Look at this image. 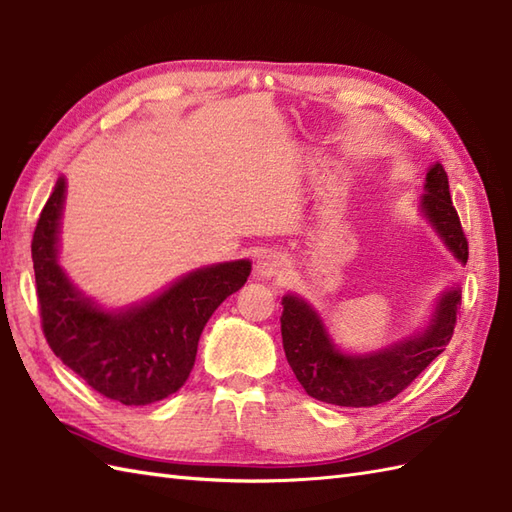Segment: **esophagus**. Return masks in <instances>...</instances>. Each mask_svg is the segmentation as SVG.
Wrapping results in <instances>:
<instances>
[{"mask_svg": "<svg viewBox=\"0 0 512 512\" xmlns=\"http://www.w3.org/2000/svg\"><path fill=\"white\" fill-rule=\"evenodd\" d=\"M284 259L275 253H264L262 257L257 259V275L264 279H273L284 273Z\"/></svg>", "mask_w": 512, "mask_h": 512, "instance_id": "obj_1", "label": "esophagus"}]
</instances>
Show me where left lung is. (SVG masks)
Instances as JSON below:
<instances>
[{
  "mask_svg": "<svg viewBox=\"0 0 512 512\" xmlns=\"http://www.w3.org/2000/svg\"><path fill=\"white\" fill-rule=\"evenodd\" d=\"M420 211L436 228L442 242L466 264V242L458 211L453 209L449 178L442 165H433L424 182ZM460 288H449L438 299L427 330L374 354H343L308 301L297 295L281 299V339L288 363L308 396L339 407H374L396 398L433 358L447 350L460 310Z\"/></svg>",
  "mask_w": 512,
  "mask_h": 512,
  "instance_id": "obj_1",
  "label": "left lung"
}]
</instances>
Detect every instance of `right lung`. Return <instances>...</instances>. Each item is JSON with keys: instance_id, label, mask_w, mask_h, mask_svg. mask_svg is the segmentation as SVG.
<instances>
[{"instance_id": "add662e5", "label": "right lung", "mask_w": 512, "mask_h": 512, "mask_svg": "<svg viewBox=\"0 0 512 512\" xmlns=\"http://www.w3.org/2000/svg\"><path fill=\"white\" fill-rule=\"evenodd\" d=\"M65 178H59L32 235L41 328L50 350L101 396L127 407L178 391L193 369L198 341L217 306L246 284L248 259L198 268L125 310H103L59 266Z\"/></svg>"}]
</instances>
